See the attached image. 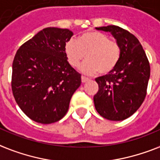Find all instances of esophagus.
Listing matches in <instances>:
<instances>
[{
    "instance_id": "esophagus-1",
    "label": "esophagus",
    "mask_w": 160,
    "mask_h": 160,
    "mask_svg": "<svg viewBox=\"0 0 160 160\" xmlns=\"http://www.w3.org/2000/svg\"><path fill=\"white\" fill-rule=\"evenodd\" d=\"M89 79L88 78H86V77H84V76H82V83H84V82H86L88 81Z\"/></svg>"
}]
</instances>
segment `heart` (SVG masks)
Wrapping results in <instances>:
<instances>
[{
  "mask_svg": "<svg viewBox=\"0 0 160 160\" xmlns=\"http://www.w3.org/2000/svg\"><path fill=\"white\" fill-rule=\"evenodd\" d=\"M67 60L73 68L87 60L80 67L84 73L92 75L97 72L107 74L117 66L121 55L118 43L100 32H88L78 38L70 39L65 46ZM87 56H86V54Z\"/></svg>",
  "mask_w": 160,
  "mask_h": 160,
  "instance_id": "1",
  "label": "heart"
}]
</instances>
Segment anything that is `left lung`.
Masks as SVG:
<instances>
[{"label":"left lung","mask_w":160,"mask_h":160,"mask_svg":"<svg viewBox=\"0 0 160 160\" xmlns=\"http://www.w3.org/2000/svg\"><path fill=\"white\" fill-rule=\"evenodd\" d=\"M110 32L121 49L117 66L109 73L95 79L98 92L93 97L97 112L112 121H122L139 108L145 98L150 67L139 41L117 26L96 27Z\"/></svg>","instance_id":"obj_1"}]
</instances>
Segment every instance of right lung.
I'll return each mask as SVG.
<instances>
[{
    "label": "right lung",
    "mask_w": 160,
    "mask_h": 160,
    "mask_svg": "<svg viewBox=\"0 0 160 160\" xmlns=\"http://www.w3.org/2000/svg\"><path fill=\"white\" fill-rule=\"evenodd\" d=\"M73 33L47 27L20 47L12 63V89L16 102L31 119L49 124L66 115L81 74L67 60L66 43Z\"/></svg>",
    "instance_id": "right-lung-1"
}]
</instances>
